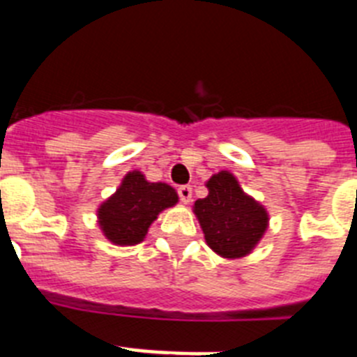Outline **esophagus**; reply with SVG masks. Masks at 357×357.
Instances as JSON below:
<instances>
[{"mask_svg":"<svg viewBox=\"0 0 357 357\" xmlns=\"http://www.w3.org/2000/svg\"><path fill=\"white\" fill-rule=\"evenodd\" d=\"M176 193H178V198H181L182 204H189L191 202V195H193V188L191 185H181V188L176 189Z\"/></svg>","mask_w":357,"mask_h":357,"instance_id":"1","label":"esophagus"}]
</instances>
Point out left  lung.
<instances>
[{
    "mask_svg": "<svg viewBox=\"0 0 357 357\" xmlns=\"http://www.w3.org/2000/svg\"><path fill=\"white\" fill-rule=\"evenodd\" d=\"M209 195L195 202L206 241L223 257H243L263 238L268 225V214L254 198L239 188L236 176L220 172L207 182Z\"/></svg>",
    "mask_w": 357,
    "mask_h": 357,
    "instance_id": "8db88e82",
    "label": "left lung"
}]
</instances>
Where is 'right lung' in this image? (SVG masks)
Returning <instances> with one entry per match:
<instances>
[{
  "instance_id": "right-lung-1",
  "label": "right lung",
  "mask_w": 357,
  "mask_h": 357,
  "mask_svg": "<svg viewBox=\"0 0 357 357\" xmlns=\"http://www.w3.org/2000/svg\"><path fill=\"white\" fill-rule=\"evenodd\" d=\"M175 189L162 182H148L139 172H130L112 197L98 209L100 227L116 245H137L148 227L166 207L175 206Z\"/></svg>"
}]
</instances>
